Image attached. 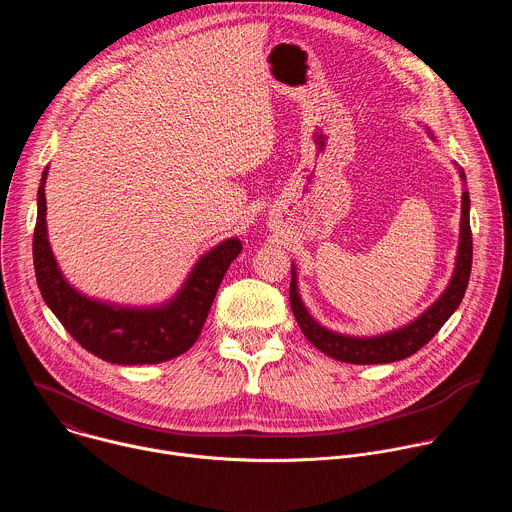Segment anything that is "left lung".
I'll use <instances>...</instances> for the list:
<instances>
[{"instance_id":"obj_1","label":"left lung","mask_w":512,"mask_h":512,"mask_svg":"<svg viewBox=\"0 0 512 512\" xmlns=\"http://www.w3.org/2000/svg\"><path fill=\"white\" fill-rule=\"evenodd\" d=\"M429 137L435 135L427 129ZM460 178L466 184V174L460 168ZM472 271V231H470V194L462 192V218H460V243L454 273L450 277L444 294L437 298L423 314H419L409 324L395 328L377 336H348L334 330L324 328L320 322L312 318L308 308L304 306L298 289V271L291 265V283H289V304L294 312L304 336L324 354L332 356L340 362L352 364H385L411 356L421 346H425L440 330L448 318L458 310Z\"/></svg>"}]
</instances>
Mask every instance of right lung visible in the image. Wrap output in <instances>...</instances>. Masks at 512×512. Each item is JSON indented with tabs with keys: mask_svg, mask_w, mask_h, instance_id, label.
<instances>
[{
	"mask_svg": "<svg viewBox=\"0 0 512 512\" xmlns=\"http://www.w3.org/2000/svg\"><path fill=\"white\" fill-rule=\"evenodd\" d=\"M38 188L34 269L40 294L66 332L83 348L113 364H156L184 354L200 336L214 296L243 245L231 237L206 251L176 294L160 306H119L89 298L62 275L48 243L46 184Z\"/></svg>",
	"mask_w": 512,
	"mask_h": 512,
	"instance_id": "add662e5",
	"label": "right lung"
}]
</instances>
